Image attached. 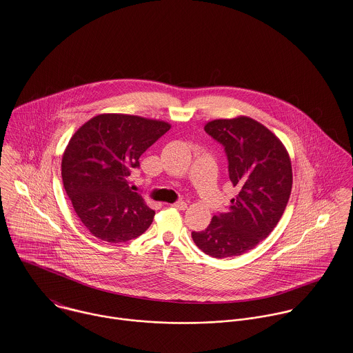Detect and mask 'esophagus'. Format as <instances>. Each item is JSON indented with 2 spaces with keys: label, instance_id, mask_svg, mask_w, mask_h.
I'll return each instance as SVG.
<instances>
[{
  "label": "esophagus",
  "instance_id": "1",
  "mask_svg": "<svg viewBox=\"0 0 353 353\" xmlns=\"http://www.w3.org/2000/svg\"><path fill=\"white\" fill-rule=\"evenodd\" d=\"M173 208H176V209H179V210H185L186 209V202L184 201H177L174 202L173 205H172Z\"/></svg>",
  "mask_w": 353,
  "mask_h": 353
}]
</instances>
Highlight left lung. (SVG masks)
I'll return each instance as SVG.
<instances>
[{"instance_id":"1","label":"left lung","mask_w":353,"mask_h":353,"mask_svg":"<svg viewBox=\"0 0 353 353\" xmlns=\"http://www.w3.org/2000/svg\"><path fill=\"white\" fill-rule=\"evenodd\" d=\"M205 132L223 147L238 194L226 212L217 213L205 230L192 232V238L213 258L242 255L263 241L282 217L292 188L291 161L281 140L252 119L213 120Z\"/></svg>"}]
</instances>
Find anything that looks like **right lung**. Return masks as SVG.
Here are the masks:
<instances>
[{
    "label": "right lung",
    "instance_id": "add662e5",
    "mask_svg": "<svg viewBox=\"0 0 353 353\" xmlns=\"http://www.w3.org/2000/svg\"><path fill=\"white\" fill-rule=\"evenodd\" d=\"M169 128L165 121L103 114L71 137L62 159V181L77 216L91 234L120 243L151 226L154 212L130 189L127 177L140 167V156Z\"/></svg>",
    "mask_w": 353,
    "mask_h": 353
}]
</instances>
